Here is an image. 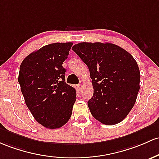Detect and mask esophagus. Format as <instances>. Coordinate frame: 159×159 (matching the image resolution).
<instances>
[{
    "label": "esophagus",
    "mask_w": 159,
    "mask_h": 159,
    "mask_svg": "<svg viewBox=\"0 0 159 159\" xmlns=\"http://www.w3.org/2000/svg\"><path fill=\"white\" fill-rule=\"evenodd\" d=\"M78 88L79 90H81L83 89V85L81 84H79L78 85Z\"/></svg>",
    "instance_id": "34e87169"
}]
</instances>
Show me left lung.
<instances>
[{"mask_svg": "<svg viewBox=\"0 0 159 159\" xmlns=\"http://www.w3.org/2000/svg\"><path fill=\"white\" fill-rule=\"evenodd\" d=\"M71 49L90 71L93 95L88 106L92 116L107 125L123 121L139 90L140 72L131 54L111 43L81 42Z\"/></svg>", "mask_w": 159, "mask_h": 159, "instance_id": "obj_1", "label": "left lung"}]
</instances>
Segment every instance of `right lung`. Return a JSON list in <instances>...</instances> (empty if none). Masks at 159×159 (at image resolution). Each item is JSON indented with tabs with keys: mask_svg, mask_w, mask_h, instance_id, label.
I'll use <instances>...</instances> for the list:
<instances>
[{
	"mask_svg": "<svg viewBox=\"0 0 159 159\" xmlns=\"http://www.w3.org/2000/svg\"><path fill=\"white\" fill-rule=\"evenodd\" d=\"M73 43H53L29 54L22 62L18 81L34 119L50 129L61 128L71 116L76 90L65 82L66 69Z\"/></svg>",
	"mask_w": 159,
	"mask_h": 159,
	"instance_id": "add662e5",
	"label": "right lung"
}]
</instances>
